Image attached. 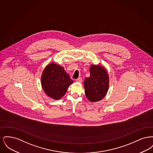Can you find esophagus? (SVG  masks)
I'll use <instances>...</instances> for the list:
<instances>
[{
	"label": "esophagus",
	"instance_id": "esophagus-1",
	"mask_svg": "<svg viewBox=\"0 0 153 153\" xmlns=\"http://www.w3.org/2000/svg\"><path fill=\"white\" fill-rule=\"evenodd\" d=\"M76 81L77 82L81 83V82H82V79H81V77H79V78H78V79H77L76 80Z\"/></svg>",
	"mask_w": 153,
	"mask_h": 153
}]
</instances>
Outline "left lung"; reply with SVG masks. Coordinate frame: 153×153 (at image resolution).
<instances>
[{
  "label": "left lung",
  "mask_w": 153,
  "mask_h": 153,
  "mask_svg": "<svg viewBox=\"0 0 153 153\" xmlns=\"http://www.w3.org/2000/svg\"><path fill=\"white\" fill-rule=\"evenodd\" d=\"M89 71L90 76L84 81L85 93L90 102H98L108 92L109 76L106 69L102 66L91 65Z\"/></svg>",
  "instance_id": "left-lung-1"
}]
</instances>
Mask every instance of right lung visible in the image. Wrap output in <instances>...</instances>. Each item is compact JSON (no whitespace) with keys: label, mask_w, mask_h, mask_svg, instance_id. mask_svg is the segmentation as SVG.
Here are the masks:
<instances>
[{"label":"right lung","mask_w":153,"mask_h":153,"mask_svg":"<svg viewBox=\"0 0 153 153\" xmlns=\"http://www.w3.org/2000/svg\"><path fill=\"white\" fill-rule=\"evenodd\" d=\"M73 82L64 68L54 63L48 65L41 76V85L44 92L54 100L63 97Z\"/></svg>","instance_id":"right-lung-1"}]
</instances>
